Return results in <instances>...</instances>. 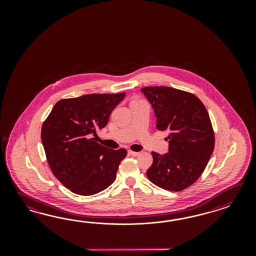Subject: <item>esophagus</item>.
<instances>
[{
    "label": "esophagus",
    "instance_id": "obj_1",
    "mask_svg": "<svg viewBox=\"0 0 256 256\" xmlns=\"http://www.w3.org/2000/svg\"><path fill=\"white\" fill-rule=\"evenodd\" d=\"M128 153L133 156H137L140 155V152H134V151H128Z\"/></svg>",
    "mask_w": 256,
    "mask_h": 256
}]
</instances>
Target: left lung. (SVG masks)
<instances>
[{
	"label": "left lung",
	"instance_id": "left-lung-1",
	"mask_svg": "<svg viewBox=\"0 0 256 256\" xmlns=\"http://www.w3.org/2000/svg\"><path fill=\"white\" fill-rule=\"evenodd\" d=\"M152 105L156 128L168 132V153L152 152L146 172L156 186L179 192L194 184L210 162L214 150V132L202 101L192 94L172 87L140 89Z\"/></svg>",
	"mask_w": 256,
	"mask_h": 256
}]
</instances>
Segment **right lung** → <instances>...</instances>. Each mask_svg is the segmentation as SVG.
Returning <instances> with one entry per match:
<instances>
[{"label": "right lung", "mask_w": 256, "mask_h": 256, "mask_svg": "<svg viewBox=\"0 0 256 256\" xmlns=\"http://www.w3.org/2000/svg\"><path fill=\"white\" fill-rule=\"evenodd\" d=\"M126 93L91 94L58 101L43 123L41 140L55 178L78 195L98 194L110 186L126 156L96 142V130L108 124Z\"/></svg>", "instance_id": "add662e5"}]
</instances>
